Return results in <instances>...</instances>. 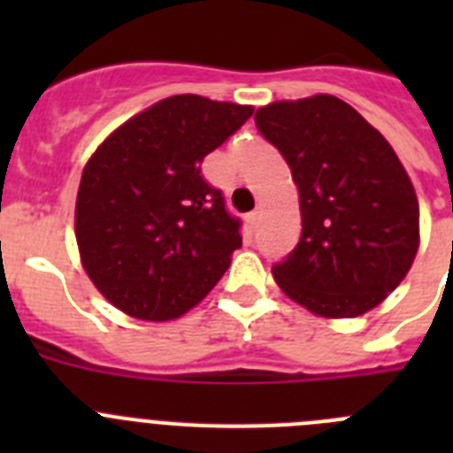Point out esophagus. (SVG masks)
Here are the masks:
<instances>
[{
    "label": "esophagus",
    "mask_w": 453,
    "mask_h": 453,
    "mask_svg": "<svg viewBox=\"0 0 453 453\" xmlns=\"http://www.w3.org/2000/svg\"><path fill=\"white\" fill-rule=\"evenodd\" d=\"M261 215H263L261 208H254V211H251V213L247 215V226H250L251 231L258 229V224H261Z\"/></svg>",
    "instance_id": "34e87169"
}]
</instances>
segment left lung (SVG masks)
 <instances>
[{
  "label": "left lung",
  "instance_id": "8db88e82",
  "mask_svg": "<svg viewBox=\"0 0 453 453\" xmlns=\"http://www.w3.org/2000/svg\"><path fill=\"white\" fill-rule=\"evenodd\" d=\"M254 119L299 190L302 235L272 265L279 288L322 318L379 306L419 245L418 197L390 142L334 95L274 102Z\"/></svg>",
  "mask_w": 453,
  "mask_h": 453
}]
</instances>
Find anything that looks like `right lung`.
Wrapping results in <instances>:
<instances>
[{"mask_svg": "<svg viewBox=\"0 0 453 453\" xmlns=\"http://www.w3.org/2000/svg\"><path fill=\"white\" fill-rule=\"evenodd\" d=\"M251 113L174 95L92 154L79 183L77 245L90 281L119 311L150 322L181 318L229 270L242 222L203 181L202 161Z\"/></svg>", "mask_w": 453, "mask_h": 453, "instance_id": "1", "label": "right lung"}]
</instances>
